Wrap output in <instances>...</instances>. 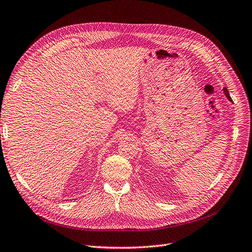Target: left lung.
I'll return each instance as SVG.
<instances>
[{"mask_svg": "<svg viewBox=\"0 0 252 252\" xmlns=\"http://www.w3.org/2000/svg\"><path fill=\"white\" fill-rule=\"evenodd\" d=\"M223 92H224V94H225V96L227 97V99L232 102V99H231V96H229V94H228V92L226 90V87H223Z\"/></svg>", "mask_w": 252, "mask_h": 252, "instance_id": "obj_1", "label": "left lung"}]
</instances>
